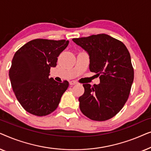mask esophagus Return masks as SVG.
Returning <instances> with one entry per match:
<instances>
[{
	"label": "esophagus",
	"mask_w": 151,
	"mask_h": 151,
	"mask_svg": "<svg viewBox=\"0 0 151 151\" xmlns=\"http://www.w3.org/2000/svg\"><path fill=\"white\" fill-rule=\"evenodd\" d=\"M69 84L71 86H73V85H75V84H77V82H76V81H71V82H69Z\"/></svg>",
	"instance_id": "obj_1"
}]
</instances>
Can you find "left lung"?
Instances as JSON below:
<instances>
[{"label": "left lung", "instance_id": "1", "mask_svg": "<svg viewBox=\"0 0 151 151\" xmlns=\"http://www.w3.org/2000/svg\"><path fill=\"white\" fill-rule=\"evenodd\" d=\"M89 55V69L100 76L99 84H84L80 109L88 118L105 121L125 104L134 79L131 55L123 42L107 34L73 38Z\"/></svg>", "mask_w": 151, "mask_h": 151}]
</instances>
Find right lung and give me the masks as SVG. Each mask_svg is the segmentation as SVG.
<instances>
[{
    "mask_svg": "<svg viewBox=\"0 0 151 151\" xmlns=\"http://www.w3.org/2000/svg\"><path fill=\"white\" fill-rule=\"evenodd\" d=\"M69 40L35 39L16 51L9 76L15 96L24 110L37 116L54 111L69 86L67 80L58 82L49 78L51 67Z\"/></svg>",
    "mask_w": 151,
    "mask_h": 151,
    "instance_id": "add662e5",
    "label": "right lung"
}]
</instances>
